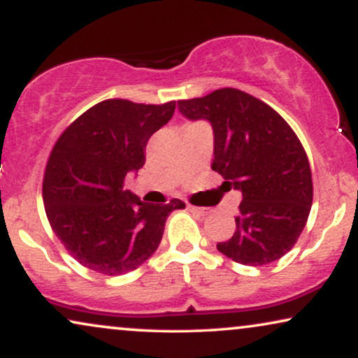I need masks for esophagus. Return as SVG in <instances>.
<instances>
[{
    "label": "esophagus",
    "mask_w": 358,
    "mask_h": 358,
    "mask_svg": "<svg viewBox=\"0 0 358 358\" xmlns=\"http://www.w3.org/2000/svg\"><path fill=\"white\" fill-rule=\"evenodd\" d=\"M187 210L194 213H199V215H207L210 213L208 208H203V207H197V205H192V203H187Z\"/></svg>",
    "instance_id": "esophagus-1"
}]
</instances>
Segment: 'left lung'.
<instances>
[{"mask_svg": "<svg viewBox=\"0 0 358 358\" xmlns=\"http://www.w3.org/2000/svg\"><path fill=\"white\" fill-rule=\"evenodd\" d=\"M178 106L185 119L212 125V169L243 195L234 234L218 251L254 267L285 256L313 202L310 163L295 131L266 102L233 87Z\"/></svg>", "mask_w": 358, "mask_h": 358, "instance_id": "8db88e82", "label": "left lung"}]
</instances>
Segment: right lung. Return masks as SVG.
Returning <instances> with one entry per match:
<instances>
[{
	"label": "right lung",
	"instance_id": "right-lung-1",
	"mask_svg": "<svg viewBox=\"0 0 358 358\" xmlns=\"http://www.w3.org/2000/svg\"><path fill=\"white\" fill-rule=\"evenodd\" d=\"M161 106L107 99L78 117L53 146L43 178V205L57 238L81 266L122 275L153 256L179 199L146 203L124 190L145 164L150 136L171 120Z\"/></svg>",
	"mask_w": 358,
	"mask_h": 358
}]
</instances>
